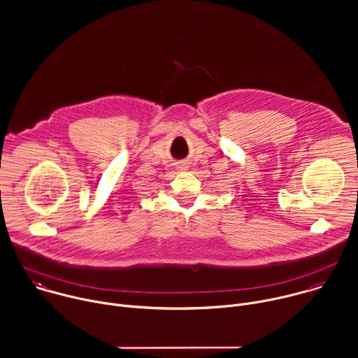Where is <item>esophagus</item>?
<instances>
[{"mask_svg":"<svg viewBox=\"0 0 358 358\" xmlns=\"http://www.w3.org/2000/svg\"><path fill=\"white\" fill-rule=\"evenodd\" d=\"M180 169H181V167H180Z\"/></svg>","mask_w":358,"mask_h":358,"instance_id":"esophagus-1","label":"esophagus"}]
</instances>
